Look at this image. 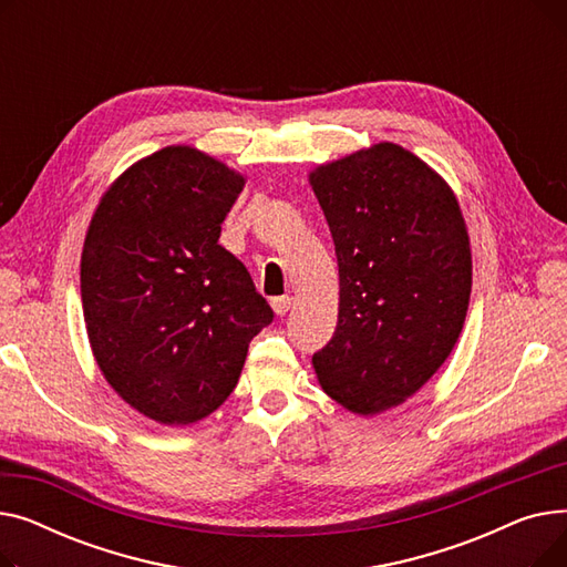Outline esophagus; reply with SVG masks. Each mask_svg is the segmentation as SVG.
<instances>
[{
	"instance_id": "obj_1",
	"label": "esophagus",
	"mask_w": 567,
	"mask_h": 567,
	"mask_svg": "<svg viewBox=\"0 0 567 567\" xmlns=\"http://www.w3.org/2000/svg\"><path fill=\"white\" fill-rule=\"evenodd\" d=\"M291 306H293L291 296H276V299H271V308H274V312L280 315V317H282Z\"/></svg>"
}]
</instances>
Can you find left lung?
<instances>
[{"mask_svg": "<svg viewBox=\"0 0 567 567\" xmlns=\"http://www.w3.org/2000/svg\"><path fill=\"white\" fill-rule=\"evenodd\" d=\"M310 186L340 274L336 333L312 365L326 395L374 415L421 391L462 333L466 223L451 186L393 142L319 165Z\"/></svg>", "mask_w": 567, "mask_h": 567, "instance_id": "obj_1", "label": "left lung"}]
</instances>
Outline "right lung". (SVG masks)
Masks as SVG:
<instances>
[{
  "label": "right lung",
  "mask_w": 567,
  "mask_h": 567,
  "mask_svg": "<svg viewBox=\"0 0 567 567\" xmlns=\"http://www.w3.org/2000/svg\"><path fill=\"white\" fill-rule=\"evenodd\" d=\"M246 178L193 146L131 165L89 223L80 291L89 344L146 419L190 425L241 377L250 340L274 321L220 225Z\"/></svg>",
  "instance_id": "1"
}]
</instances>
